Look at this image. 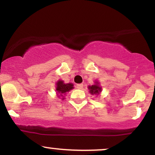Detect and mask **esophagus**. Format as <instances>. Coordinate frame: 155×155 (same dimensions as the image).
I'll return each mask as SVG.
<instances>
[{
  "mask_svg": "<svg viewBox=\"0 0 155 155\" xmlns=\"http://www.w3.org/2000/svg\"><path fill=\"white\" fill-rule=\"evenodd\" d=\"M76 87L78 89H79V90H81V89L83 88V84H78L77 85H76Z\"/></svg>",
  "mask_w": 155,
  "mask_h": 155,
  "instance_id": "obj_1",
  "label": "esophagus"
}]
</instances>
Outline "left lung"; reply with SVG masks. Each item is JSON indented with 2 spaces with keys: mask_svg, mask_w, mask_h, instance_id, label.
<instances>
[{
  "mask_svg": "<svg viewBox=\"0 0 155 155\" xmlns=\"http://www.w3.org/2000/svg\"><path fill=\"white\" fill-rule=\"evenodd\" d=\"M89 90H90V92L91 94H99V92H101V89L98 84H94V85L89 86Z\"/></svg>",
  "mask_w": 155,
  "mask_h": 155,
  "instance_id": "1",
  "label": "left lung"
}]
</instances>
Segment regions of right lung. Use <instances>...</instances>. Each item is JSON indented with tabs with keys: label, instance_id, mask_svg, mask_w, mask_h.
<instances>
[{
	"label": "right lung",
	"instance_id": "right-lung-1",
	"mask_svg": "<svg viewBox=\"0 0 155 155\" xmlns=\"http://www.w3.org/2000/svg\"><path fill=\"white\" fill-rule=\"evenodd\" d=\"M56 90L58 91V92L60 93L61 94H64V93L67 92H69L70 90L73 88V84L72 83L65 84L63 83V82L61 81V80H59V81L56 83Z\"/></svg>",
	"mask_w": 155,
	"mask_h": 155
}]
</instances>
